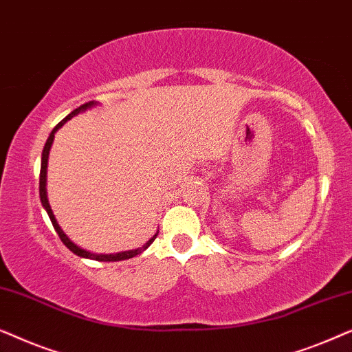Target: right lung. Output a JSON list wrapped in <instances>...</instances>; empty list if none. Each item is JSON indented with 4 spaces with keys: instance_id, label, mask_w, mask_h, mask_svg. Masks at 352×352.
Returning a JSON list of instances; mask_svg holds the SVG:
<instances>
[{
    "instance_id": "right-lung-1",
    "label": "right lung",
    "mask_w": 352,
    "mask_h": 352,
    "mask_svg": "<svg viewBox=\"0 0 352 352\" xmlns=\"http://www.w3.org/2000/svg\"><path fill=\"white\" fill-rule=\"evenodd\" d=\"M98 104H99V102H96V100H91V102H86V104H83V105H80L78 109H75L74 112H70L69 115H67V117H65L64 120H62V122L57 123V124H56V128L52 129V131H51L50 138H47V141H46V144H45V147H43V153H41V170H40V199H41V205H43V208L46 210L47 216H50L51 223H52V226H54L56 232L59 234V237H60V240H62V243H64L65 247L69 248L72 253H75L76 256H80V258L94 259V261H123V259L134 258V256H136V254L142 253L144 250H147L148 247H151V243L153 242V240L157 239L158 230H157L155 234L152 235L151 239L147 240L146 243L142 245V247H139V248H136V250H128V252L110 253V254L91 253V252H88V250L81 248V247H78V245H76V243L72 242V240L69 239V235H67V234L64 232V230L60 229V226L57 224V219H56L54 213H52L50 201H47V190H46V181H47V158H50V151H51V147H52V142H54V134H56L57 131H59V129H60L62 126H64V124H65L67 122H69L70 118H74L75 115H78V113H81V112H86V110L96 107V105H98Z\"/></svg>"
}]
</instances>
